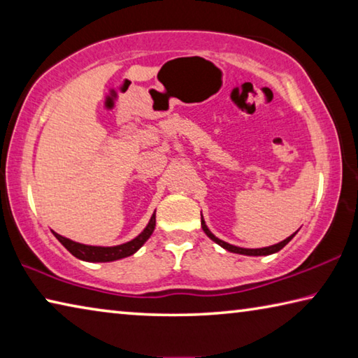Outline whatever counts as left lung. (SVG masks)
<instances>
[{
    "instance_id": "obj_1",
    "label": "left lung",
    "mask_w": 358,
    "mask_h": 358,
    "mask_svg": "<svg viewBox=\"0 0 358 358\" xmlns=\"http://www.w3.org/2000/svg\"><path fill=\"white\" fill-rule=\"evenodd\" d=\"M201 220H202L201 222H202V229H203V232L208 235V238L213 240L215 243H217V245H220L221 248H224V250H226V251L235 252V254H243V256H270V254H275V252H278V251H281L282 248L286 246V245L289 243V241L295 237V234L299 232V230H296L295 234H292V235H290V237H287L286 240L280 241V243H276V245L265 246V248H256V250H251V248H240V246H234V245L227 243V241H222V240H220L217 237H215V235L211 234V230L207 227V224H205L203 217H201Z\"/></svg>"
}]
</instances>
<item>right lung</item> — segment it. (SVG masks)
I'll list each match as a JSON object with an SVG mask.
<instances>
[{
	"label": "right lung",
	"instance_id": "obj_1",
	"mask_svg": "<svg viewBox=\"0 0 358 358\" xmlns=\"http://www.w3.org/2000/svg\"><path fill=\"white\" fill-rule=\"evenodd\" d=\"M155 226H156V213H153V216L150 217L147 227H145L136 238H132L131 241H126V243L117 245V246L83 245V243H78V241H72L69 238H66L63 235L53 232V230L52 234L55 235L59 243H62L66 250H68L72 256H76L77 259L85 260V262H113V260L129 257L141 250V248L145 245V241H147L151 237V234H153Z\"/></svg>",
	"mask_w": 358,
	"mask_h": 358
}]
</instances>
